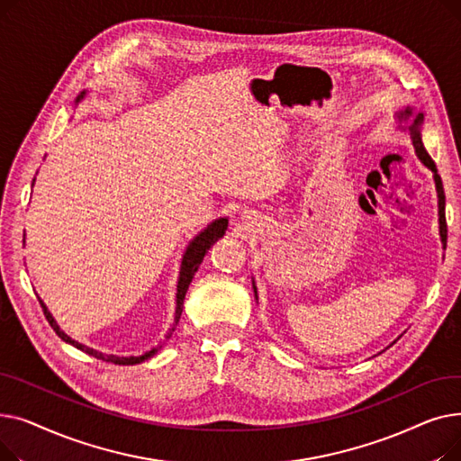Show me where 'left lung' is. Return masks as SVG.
Masks as SVG:
<instances>
[{
  "label": "left lung",
  "instance_id": "8db88e82",
  "mask_svg": "<svg viewBox=\"0 0 461 461\" xmlns=\"http://www.w3.org/2000/svg\"><path fill=\"white\" fill-rule=\"evenodd\" d=\"M411 113V110H405L400 117L402 119H407ZM422 119L424 115L422 113H417L415 115V121L413 125L409 127L411 131V140H413V148L419 155V158L424 162V166H428L431 172H433V179H435V186H438V196H439V228H441V240H443V247H447V218H445V190H443V181H441V176L438 174V167H435V162L431 160V157L428 155V151L424 149L422 145V140H420V125H422Z\"/></svg>",
  "mask_w": 461,
  "mask_h": 461
}]
</instances>
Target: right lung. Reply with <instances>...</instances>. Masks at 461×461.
<instances>
[{
    "instance_id": "right-lung-1",
    "label": "right lung",
    "mask_w": 461,
    "mask_h": 461,
    "mask_svg": "<svg viewBox=\"0 0 461 461\" xmlns=\"http://www.w3.org/2000/svg\"><path fill=\"white\" fill-rule=\"evenodd\" d=\"M82 96H84V95H80V99H82ZM80 99H78V101H80ZM226 230H228V221H226V218H221V221H214L207 230H203L196 239H194L192 243H190V247L186 249L185 258H183V265H181L179 284H177L176 325H177V321H179V318H181V312H183V301H185L186 289H188V285H190V282H192L194 273L198 271L200 263L203 261V258H205L207 250L216 243L218 239H221V237L224 235V231H226ZM41 306H42V312H44V316H46L48 323L52 325V329L56 330V334L61 338V340H65V342H67V344H70V346H75L77 349H80V351H84V353H87V355H93L95 358H99V360H106V362H112V365H119V366H131V365H138V362H143V360L151 358V357L160 349V346H158V348H153L151 351L143 353L141 357H115V355H104V353H99V351H95V349H91V348H86V346H82V344H78V342H75V340H70V338H68L63 330H59V327L56 325L54 318L50 316V312L46 310V306L42 304V301H41ZM172 330H174V329H172ZM169 334H172V332H169Z\"/></svg>"
}]
</instances>
